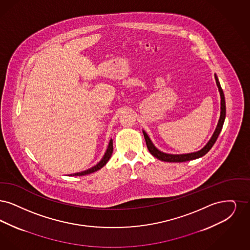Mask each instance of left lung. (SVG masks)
<instances>
[{
    "instance_id": "obj_1",
    "label": "left lung",
    "mask_w": 250,
    "mask_h": 250,
    "mask_svg": "<svg viewBox=\"0 0 250 250\" xmlns=\"http://www.w3.org/2000/svg\"><path fill=\"white\" fill-rule=\"evenodd\" d=\"M215 79H216V83H217L219 93H220V117H219V120L217 123V128L214 131L211 139L207 143V145L199 151L193 153H188V154H182V155H173V154H167V153H163L160 151L154 145L152 142L150 140V138L148 137V135L146 134V132L145 130H143L144 133V137L146 140V144L147 146V149L149 150V152L152 154L153 156L163 162H167V163H183V162H188V161H191V160H195L198 158H201L203 156H205L214 146V144L217 141V137L220 133V131L222 130L223 127V123L225 120V117H226V104H225V97H224V93L223 90L220 87L218 78H217V75L215 74Z\"/></svg>"
}]
</instances>
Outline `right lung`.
<instances>
[{
    "label": "right lung",
    "mask_w": 250,
    "mask_h": 250,
    "mask_svg": "<svg viewBox=\"0 0 250 250\" xmlns=\"http://www.w3.org/2000/svg\"><path fill=\"white\" fill-rule=\"evenodd\" d=\"M112 153H113V140L111 139L109 142L108 147L106 149V152L104 155L103 159L100 161V163H97L95 166H93L92 168L86 170V171H83V172H80V173H76V174H70V175H74V176H78V175H86V174H91V173H94L98 170H100L101 168H103L107 162L109 161V159L111 158L112 156Z\"/></svg>",
    "instance_id": "right-lung-1"
}]
</instances>
